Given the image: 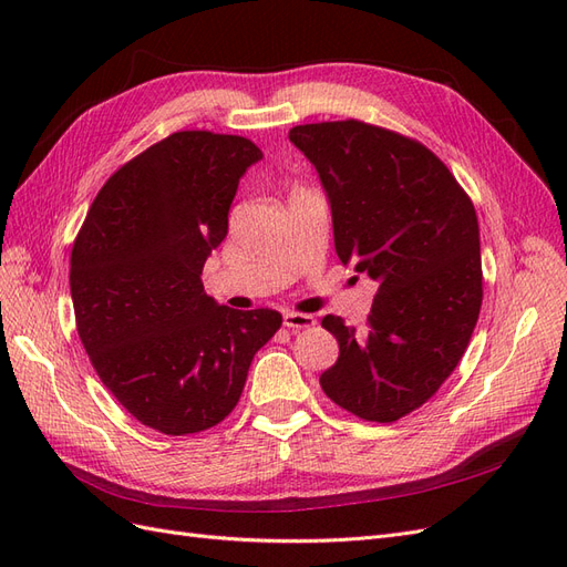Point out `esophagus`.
Listing matches in <instances>:
<instances>
[{"instance_id":"1","label":"esophagus","mask_w":567,"mask_h":567,"mask_svg":"<svg viewBox=\"0 0 567 567\" xmlns=\"http://www.w3.org/2000/svg\"><path fill=\"white\" fill-rule=\"evenodd\" d=\"M317 319L312 315H298V312H286L284 315V326L288 331H302V329H310V326H315Z\"/></svg>"}]
</instances>
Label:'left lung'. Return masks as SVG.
Segmentation results:
<instances>
[{
	"label": "left lung",
	"instance_id": "1",
	"mask_svg": "<svg viewBox=\"0 0 567 567\" xmlns=\"http://www.w3.org/2000/svg\"><path fill=\"white\" fill-rule=\"evenodd\" d=\"M321 179L342 265L379 284L367 331L326 315L340 354L321 388L354 416L392 423L450 379L483 305L471 198L433 151L359 120L288 132Z\"/></svg>",
	"mask_w": 567,
	"mask_h": 567
}]
</instances>
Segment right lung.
Listing matches in <instances>:
<instances>
[{"mask_svg":"<svg viewBox=\"0 0 567 567\" xmlns=\"http://www.w3.org/2000/svg\"><path fill=\"white\" fill-rule=\"evenodd\" d=\"M262 161L246 136L175 132L96 194L71 255L78 333L113 398L165 435L200 433L241 398L274 310L238 312L203 290L238 179Z\"/></svg>","mask_w":567,"mask_h":567,"instance_id":"add662e5","label":"right lung"}]
</instances>
